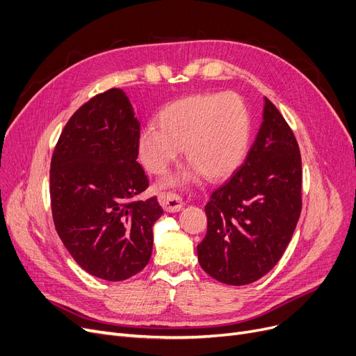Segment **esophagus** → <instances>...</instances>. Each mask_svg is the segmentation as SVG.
Listing matches in <instances>:
<instances>
[{
  "instance_id": "34e87169",
  "label": "esophagus",
  "mask_w": 356,
  "mask_h": 356,
  "mask_svg": "<svg viewBox=\"0 0 356 356\" xmlns=\"http://www.w3.org/2000/svg\"><path fill=\"white\" fill-rule=\"evenodd\" d=\"M159 203L166 211H170V213L179 211L184 206L182 198L174 193H162L159 195Z\"/></svg>"
}]
</instances>
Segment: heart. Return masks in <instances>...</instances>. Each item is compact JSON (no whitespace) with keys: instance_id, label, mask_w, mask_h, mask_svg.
Here are the masks:
<instances>
[{"instance_id":"b5f03b06","label":"heart","mask_w":356,"mask_h":356,"mask_svg":"<svg viewBox=\"0 0 356 356\" xmlns=\"http://www.w3.org/2000/svg\"><path fill=\"white\" fill-rule=\"evenodd\" d=\"M158 124L146 125L138 136V158L153 175H162L179 156L210 181L234 174L243 163L250 138L251 117L236 93H193L165 105ZM186 178V177H184ZM170 177L165 184H177Z\"/></svg>"}]
</instances>
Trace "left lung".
I'll use <instances>...</instances> for the list:
<instances>
[{"mask_svg": "<svg viewBox=\"0 0 356 356\" xmlns=\"http://www.w3.org/2000/svg\"><path fill=\"white\" fill-rule=\"evenodd\" d=\"M301 153L291 127L264 97L263 122L244 163L213 191L207 234L197 245L202 268L226 285H248L285 252L301 215Z\"/></svg>", "mask_w": 356, "mask_h": 356, "instance_id": "1", "label": "left lung"}]
</instances>
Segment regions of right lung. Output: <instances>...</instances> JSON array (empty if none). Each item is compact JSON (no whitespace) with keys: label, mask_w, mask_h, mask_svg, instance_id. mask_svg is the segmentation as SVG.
I'll return each instance as SVG.
<instances>
[{"label":"right lung","mask_w":356,"mask_h":356,"mask_svg":"<svg viewBox=\"0 0 356 356\" xmlns=\"http://www.w3.org/2000/svg\"><path fill=\"white\" fill-rule=\"evenodd\" d=\"M140 122L121 89L96 95L68 120L55 146L49 193L55 229L92 276L125 280L153 250L158 198L136 200L149 187L137 162Z\"/></svg>","instance_id":"add662e5"}]
</instances>
